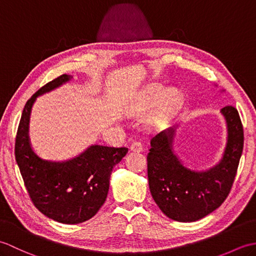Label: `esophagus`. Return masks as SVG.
Here are the masks:
<instances>
[{
  "mask_svg": "<svg viewBox=\"0 0 256 256\" xmlns=\"http://www.w3.org/2000/svg\"><path fill=\"white\" fill-rule=\"evenodd\" d=\"M144 150V146L140 142H133V144L131 145V150L135 152V153H140V152H143Z\"/></svg>",
  "mask_w": 256,
  "mask_h": 256,
  "instance_id": "esophagus-1",
  "label": "esophagus"
}]
</instances>
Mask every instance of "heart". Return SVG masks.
Returning <instances> with one entry per match:
<instances>
[{
	"label": "heart",
	"instance_id": "obj_1",
	"mask_svg": "<svg viewBox=\"0 0 256 256\" xmlns=\"http://www.w3.org/2000/svg\"><path fill=\"white\" fill-rule=\"evenodd\" d=\"M165 88H162V86H153L148 90V94L143 98L142 101L140 102V104L136 106V113H143L145 111L150 110V108H153L155 104L160 102L158 110H157V118H165L170 116V114L176 110L178 106L180 104L182 96L180 94L177 90H170L166 92L165 95ZM164 96L162 97V96ZM162 97V100L161 98ZM162 100H160V99Z\"/></svg>",
	"mask_w": 256,
	"mask_h": 256
}]
</instances>
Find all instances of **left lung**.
<instances>
[{"label": "left lung", "instance_id": "obj_1", "mask_svg": "<svg viewBox=\"0 0 256 256\" xmlns=\"http://www.w3.org/2000/svg\"><path fill=\"white\" fill-rule=\"evenodd\" d=\"M226 121L228 142L218 165L206 172L184 167L172 152L176 128H168L150 140L148 155L150 190L160 209L175 221L194 222L224 204L230 194L243 150L244 134L234 106L221 108Z\"/></svg>", "mask_w": 256, "mask_h": 256}]
</instances>
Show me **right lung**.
Listing matches in <instances>:
<instances>
[{"label": "right lung", "mask_w": 256, "mask_h": 256, "mask_svg": "<svg viewBox=\"0 0 256 256\" xmlns=\"http://www.w3.org/2000/svg\"><path fill=\"white\" fill-rule=\"evenodd\" d=\"M72 79L62 74L46 84L26 102L15 138V158L36 208L60 224H76L91 219L104 204L113 167L126 155V148L92 145L67 162H50L32 152L28 123L36 98Z\"/></svg>", "instance_id": "right-lung-1"}]
</instances>
